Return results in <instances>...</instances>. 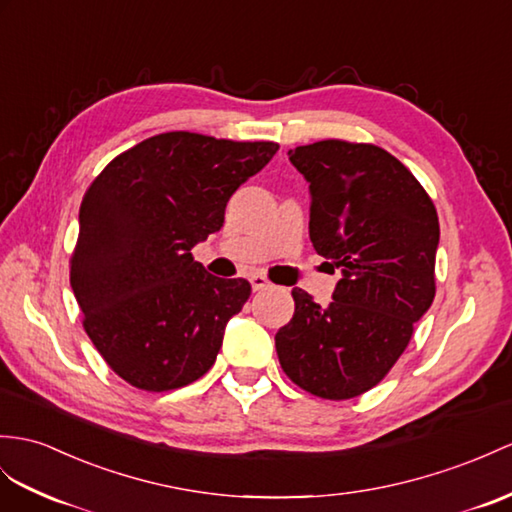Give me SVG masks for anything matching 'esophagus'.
Masks as SVG:
<instances>
[{"instance_id":"obj_1","label":"esophagus","mask_w":512,"mask_h":512,"mask_svg":"<svg viewBox=\"0 0 512 512\" xmlns=\"http://www.w3.org/2000/svg\"><path fill=\"white\" fill-rule=\"evenodd\" d=\"M249 282H252L254 291H263L267 286H271V282L265 276H260V273H252V276H249Z\"/></svg>"}]
</instances>
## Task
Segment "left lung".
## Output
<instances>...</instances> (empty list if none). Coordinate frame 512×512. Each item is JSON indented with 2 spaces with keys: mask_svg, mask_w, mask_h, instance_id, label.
<instances>
[{
  "mask_svg": "<svg viewBox=\"0 0 512 512\" xmlns=\"http://www.w3.org/2000/svg\"><path fill=\"white\" fill-rule=\"evenodd\" d=\"M289 160L308 182L310 241L341 280L328 306L293 289L276 352L304 391L347 400L389 373L428 313L439 217L413 173L376 145L319 141Z\"/></svg>",
  "mask_w": 512,
  "mask_h": 512,
  "instance_id": "8db88e82",
  "label": "left lung"
}]
</instances>
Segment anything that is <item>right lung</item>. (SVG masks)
<instances>
[{
    "label": "right lung",
    "mask_w": 512,
    "mask_h": 512,
    "mask_svg": "<svg viewBox=\"0 0 512 512\" xmlns=\"http://www.w3.org/2000/svg\"><path fill=\"white\" fill-rule=\"evenodd\" d=\"M278 147L156 134L86 191L71 289L97 352L136 389H180L213 367L252 286L210 276L191 249L221 230L232 193Z\"/></svg>",
    "instance_id": "1"
}]
</instances>
